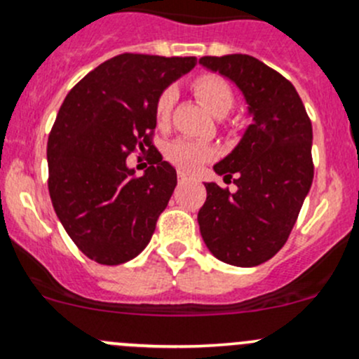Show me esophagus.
Returning <instances> with one entry per match:
<instances>
[{
	"label": "esophagus",
	"mask_w": 359,
	"mask_h": 359,
	"mask_svg": "<svg viewBox=\"0 0 359 359\" xmlns=\"http://www.w3.org/2000/svg\"><path fill=\"white\" fill-rule=\"evenodd\" d=\"M187 179H189V177H187L186 173H184V172H179V182H186Z\"/></svg>",
	"instance_id": "obj_1"
}]
</instances>
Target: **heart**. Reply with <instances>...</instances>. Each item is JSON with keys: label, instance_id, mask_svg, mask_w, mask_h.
Returning a JSON list of instances; mask_svg holds the SVG:
<instances>
[{"label": "heart", "instance_id": "heart-1", "mask_svg": "<svg viewBox=\"0 0 359 359\" xmlns=\"http://www.w3.org/2000/svg\"><path fill=\"white\" fill-rule=\"evenodd\" d=\"M193 90L203 106L206 107L217 118H224L231 111L234 104V95L231 86L222 78L213 74H203L193 81ZM173 102H175V92L172 88L159 93L156 106H154V116L158 125H166L170 119ZM213 156V149L206 144L196 142V140L179 139L166 147V158L170 163L180 168L182 172H196L203 163L208 161Z\"/></svg>", "mask_w": 359, "mask_h": 359}]
</instances>
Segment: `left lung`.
Here are the masks:
<instances>
[{
	"label": "left lung",
	"mask_w": 359,
	"mask_h": 359,
	"mask_svg": "<svg viewBox=\"0 0 359 359\" xmlns=\"http://www.w3.org/2000/svg\"><path fill=\"white\" fill-rule=\"evenodd\" d=\"M200 64L241 90L253 118L240 144L213 166L226 179L236 177L238 189L205 184L200 233L222 262L259 266L287 243L311 189L313 126L295 86L255 57H201Z\"/></svg>",
	"instance_id": "left-lung-1"
}]
</instances>
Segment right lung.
Returning <instances> with one entry per match:
<instances>
[{"label":"right lung","mask_w":359,"mask_h":359,"mask_svg":"<svg viewBox=\"0 0 359 359\" xmlns=\"http://www.w3.org/2000/svg\"><path fill=\"white\" fill-rule=\"evenodd\" d=\"M196 66V57L121 53L85 76L64 99L48 135L53 210L88 259L118 266L151 241L177 186V172L153 146L159 93ZM148 147L142 177L126 166Z\"/></svg>","instance_id":"add662e5"}]
</instances>
